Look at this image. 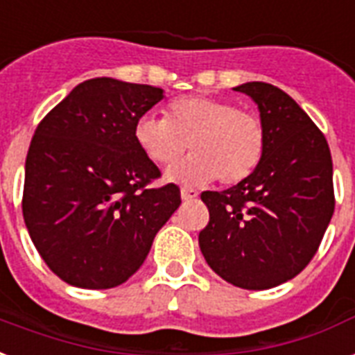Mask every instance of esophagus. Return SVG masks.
Wrapping results in <instances>:
<instances>
[{"label":"esophagus","mask_w":355,"mask_h":355,"mask_svg":"<svg viewBox=\"0 0 355 355\" xmlns=\"http://www.w3.org/2000/svg\"><path fill=\"white\" fill-rule=\"evenodd\" d=\"M181 198H183V202H191L198 198V192L194 189H181Z\"/></svg>","instance_id":"esophagus-1"}]
</instances>
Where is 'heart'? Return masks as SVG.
Masks as SVG:
<instances>
[{
	"label": "heart",
	"instance_id": "b5f03b06",
	"mask_svg": "<svg viewBox=\"0 0 355 355\" xmlns=\"http://www.w3.org/2000/svg\"><path fill=\"white\" fill-rule=\"evenodd\" d=\"M137 146L159 166L178 163L187 148L194 155L168 170V180L222 185L248 180L265 157L263 122L235 103L209 96H185L170 101L164 118L140 116L135 123Z\"/></svg>",
	"mask_w": 355,
	"mask_h": 355
}]
</instances>
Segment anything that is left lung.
<instances>
[{
  "mask_svg": "<svg viewBox=\"0 0 355 355\" xmlns=\"http://www.w3.org/2000/svg\"><path fill=\"white\" fill-rule=\"evenodd\" d=\"M235 90L259 107L265 157L243 183L202 192L209 224L198 241L222 279L263 291L298 276L317 254L335 209L334 164L324 133L289 94L261 81Z\"/></svg>",
  "mask_w": 355,
  "mask_h": 355,
  "instance_id": "left-lung-1",
  "label": "left lung"
}]
</instances>
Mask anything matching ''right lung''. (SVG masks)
<instances>
[{"label": "right lung", "mask_w": 355, "mask_h": 355, "mask_svg": "<svg viewBox=\"0 0 355 355\" xmlns=\"http://www.w3.org/2000/svg\"><path fill=\"white\" fill-rule=\"evenodd\" d=\"M161 100L152 85L96 78L38 123L21 211L35 248L62 282L112 289L129 279L180 207V187H150L161 170L133 137L137 120Z\"/></svg>", "instance_id": "right-lung-1"}]
</instances>
